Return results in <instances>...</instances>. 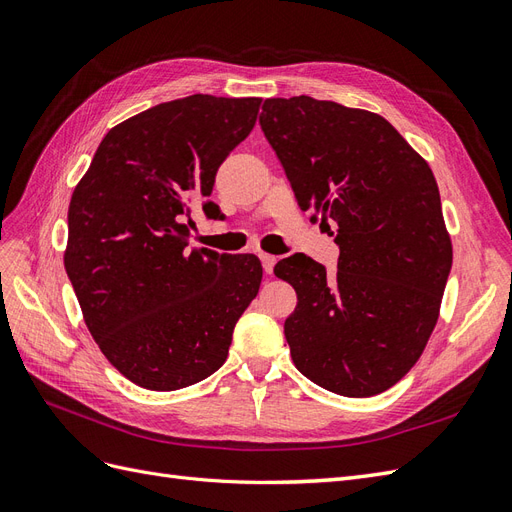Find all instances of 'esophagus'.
Segmentation results:
<instances>
[{"instance_id": "obj_1", "label": "esophagus", "mask_w": 512, "mask_h": 512, "mask_svg": "<svg viewBox=\"0 0 512 512\" xmlns=\"http://www.w3.org/2000/svg\"><path fill=\"white\" fill-rule=\"evenodd\" d=\"M259 259H261L263 272H266V274H272V270H274V263H276V257H274V255H268V253H259Z\"/></svg>"}]
</instances>
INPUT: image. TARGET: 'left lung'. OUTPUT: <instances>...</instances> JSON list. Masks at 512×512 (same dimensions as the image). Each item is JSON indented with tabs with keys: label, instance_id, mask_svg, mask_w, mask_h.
I'll return each instance as SVG.
<instances>
[{
	"label": "left lung",
	"instance_id": "1",
	"mask_svg": "<svg viewBox=\"0 0 512 512\" xmlns=\"http://www.w3.org/2000/svg\"><path fill=\"white\" fill-rule=\"evenodd\" d=\"M259 125L302 210L338 225V270L302 253L274 274L298 293L285 321L291 359L346 398L393 387L430 340L453 246L427 161L381 114L272 97Z\"/></svg>",
	"mask_w": 512,
	"mask_h": 512
}]
</instances>
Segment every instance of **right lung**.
Listing matches in <instances>:
<instances>
[{
  "label": "right lung",
  "mask_w": 512,
  "mask_h": 512,
  "mask_svg": "<svg viewBox=\"0 0 512 512\" xmlns=\"http://www.w3.org/2000/svg\"><path fill=\"white\" fill-rule=\"evenodd\" d=\"M261 97L189 95L112 127L68 210L65 272L93 340L131 383L176 391L227 359L261 285L255 255L191 249V210L210 202Z\"/></svg>",
  "instance_id": "1"
}]
</instances>
